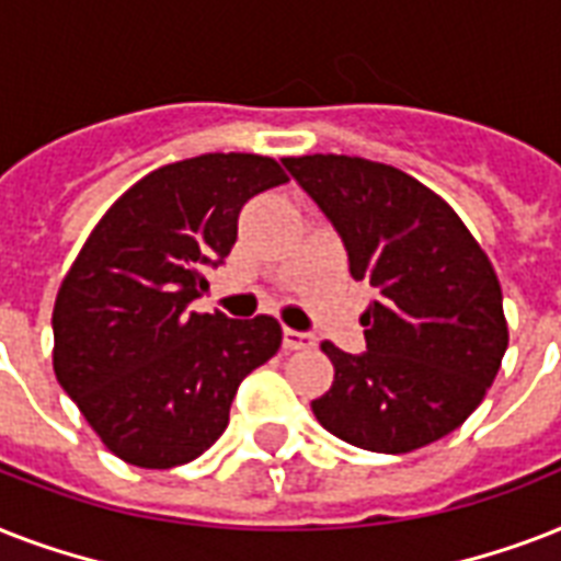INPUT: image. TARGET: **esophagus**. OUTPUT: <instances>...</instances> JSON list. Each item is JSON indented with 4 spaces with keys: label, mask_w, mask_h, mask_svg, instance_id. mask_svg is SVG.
<instances>
[{
    "label": "esophagus",
    "mask_w": 561,
    "mask_h": 561,
    "mask_svg": "<svg viewBox=\"0 0 561 561\" xmlns=\"http://www.w3.org/2000/svg\"><path fill=\"white\" fill-rule=\"evenodd\" d=\"M317 343V337L311 332H297V329H285V350H311Z\"/></svg>",
    "instance_id": "obj_1"
}]
</instances>
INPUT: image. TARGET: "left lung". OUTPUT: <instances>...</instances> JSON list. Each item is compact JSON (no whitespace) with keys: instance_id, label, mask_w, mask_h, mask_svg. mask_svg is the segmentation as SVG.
I'll use <instances>...</instances> for the list:
<instances>
[{"instance_id":"1","label":"left lung","mask_w":561,"mask_h":561,"mask_svg":"<svg viewBox=\"0 0 561 561\" xmlns=\"http://www.w3.org/2000/svg\"><path fill=\"white\" fill-rule=\"evenodd\" d=\"M282 162L341 236L352 276L375 288L360 317L367 352L323 343L334 383L311 401L317 422L378 454L457 431L510 343L486 253L443 197L392 165L337 153Z\"/></svg>"}]
</instances>
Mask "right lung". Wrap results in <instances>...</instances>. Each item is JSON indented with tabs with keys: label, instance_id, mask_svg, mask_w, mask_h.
<instances>
[{
	"label": "right lung",
	"instance_id": "obj_1",
	"mask_svg": "<svg viewBox=\"0 0 561 561\" xmlns=\"http://www.w3.org/2000/svg\"><path fill=\"white\" fill-rule=\"evenodd\" d=\"M271 157L203 153L151 171L92 229L57 290L55 375L110 451L139 469L201 457L238 383L282 346L271 314H197L238 215L285 183Z\"/></svg>",
	"mask_w": 561,
	"mask_h": 561
}]
</instances>
